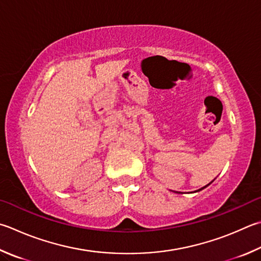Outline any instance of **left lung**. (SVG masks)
<instances>
[{
    "label": "left lung",
    "instance_id": "obj_1",
    "mask_svg": "<svg viewBox=\"0 0 261 261\" xmlns=\"http://www.w3.org/2000/svg\"><path fill=\"white\" fill-rule=\"evenodd\" d=\"M210 184H211V182H210ZM210 184H209V185H210ZM206 186H207V185H206ZM206 186H204V187H203V188H205ZM203 188H201V189H198V191H202V189H203ZM198 191H196V192H198Z\"/></svg>",
    "mask_w": 261,
    "mask_h": 261
}]
</instances>
